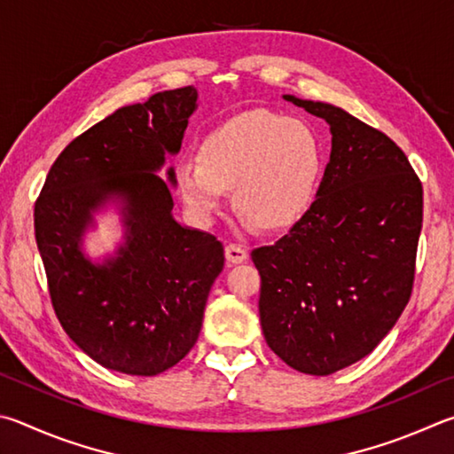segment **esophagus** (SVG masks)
Instances as JSON below:
<instances>
[{
	"instance_id": "esophagus-1",
	"label": "esophagus",
	"mask_w": 454,
	"mask_h": 454,
	"mask_svg": "<svg viewBox=\"0 0 454 454\" xmlns=\"http://www.w3.org/2000/svg\"><path fill=\"white\" fill-rule=\"evenodd\" d=\"M225 257H227V263L231 265H239L243 261H247V249L241 247V245H235V243H229L225 247Z\"/></svg>"
}]
</instances>
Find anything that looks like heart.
<instances>
[{
	"label": "heart",
	"instance_id": "b5f03b06",
	"mask_svg": "<svg viewBox=\"0 0 454 454\" xmlns=\"http://www.w3.org/2000/svg\"><path fill=\"white\" fill-rule=\"evenodd\" d=\"M323 163V139L311 123L255 109L207 135L201 159L177 165V185L199 219L213 217L233 187L237 209L273 231L309 209Z\"/></svg>",
	"mask_w": 454,
	"mask_h": 454
}]
</instances>
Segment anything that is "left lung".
<instances>
[{
  "instance_id": "left-lung-1",
  "label": "left lung",
  "mask_w": 454,
  "mask_h": 454,
  "mask_svg": "<svg viewBox=\"0 0 454 454\" xmlns=\"http://www.w3.org/2000/svg\"><path fill=\"white\" fill-rule=\"evenodd\" d=\"M283 99L329 123L331 157L303 217L251 253L261 329L289 367L325 377L367 356L407 307L423 185L375 127L331 103Z\"/></svg>"
}]
</instances>
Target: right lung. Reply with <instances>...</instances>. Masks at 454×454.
<instances>
[{"label":"right lung","mask_w":454,"mask_h":454,"mask_svg":"<svg viewBox=\"0 0 454 454\" xmlns=\"http://www.w3.org/2000/svg\"><path fill=\"white\" fill-rule=\"evenodd\" d=\"M195 109L193 85L119 107L61 151L35 201V241L63 331L125 375L155 377L193 348L225 265L217 237L173 217V167L167 181L157 175L179 153ZM107 204L118 207L124 241L98 264L82 237Z\"/></svg>","instance_id":"1"}]
</instances>
